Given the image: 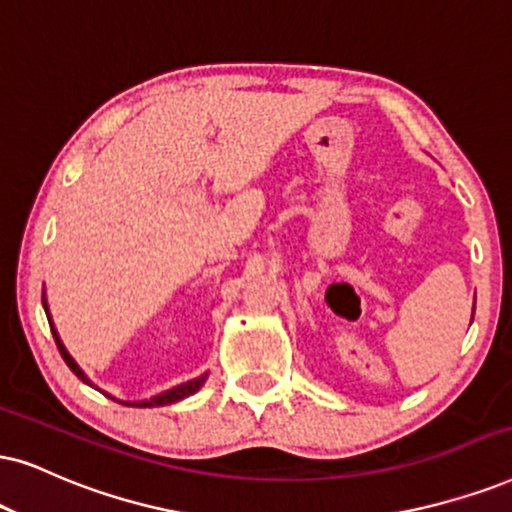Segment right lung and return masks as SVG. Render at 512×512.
Returning <instances> with one entry per match:
<instances>
[{
    "mask_svg": "<svg viewBox=\"0 0 512 512\" xmlns=\"http://www.w3.org/2000/svg\"><path fill=\"white\" fill-rule=\"evenodd\" d=\"M42 304H44V312L49 314L47 300H44V297H42ZM47 319H49L51 333H54L56 347H58V352H61L63 361H66L70 371H73V373L77 375V378L82 380V383H89V380H87V375L82 373V368L75 364L73 357H70V354H68V349L63 347V342H61V338H58V333H56L54 323H51V316H47ZM205 378H208V375H200V378H196V380H189V383H184V385H179V387H172V390H167V392H163V394H158V397H153V399H148V401H120V404H125V406H139V409H146V406H165V404H174V401H179V399L189 397V394H193V392H198L200 387H203Z\"/></svg>",
    "mask_w": 512,
    "mask_h": 512,
    "instance_id": "right-lung-1",
    "label": "right lung"
}]
</instances>
